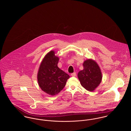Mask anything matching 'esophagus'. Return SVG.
Here are the masks:
<instances>
[{"label":"esophagus","mask_w":131,"mask_h":131,"mask_svg":"<svg viewBox=\"0 0 131 131\" xmlns=\"http://www.w3.org/2000/svg\"><path fill=\"white\" fill-rule=\"evenodd\" d=\"M71 76H72V77H75V75H76V73H72L71 74Z\"/></svg>","instance_id":"esophagus-1"}]
</instances>
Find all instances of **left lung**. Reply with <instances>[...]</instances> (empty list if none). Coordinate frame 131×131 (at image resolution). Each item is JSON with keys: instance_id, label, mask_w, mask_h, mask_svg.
<instances>
[{"instance_id": "1", "label": "left lung", "mask_w": 131, "mask_h": 131, "mask_svg": "<svg viewBox=\"0 0 131 131\" xmlns=\"http://www.w3.org/2000/svg\"><path fill=\"white\" fill-rule=\"evenodd\" d=\"M83 69L80 71L78 77L81 86L87 91L92 92L102 81V74L100 67L92 59H87L83 63Z\"/></svg>"}]
</instances>
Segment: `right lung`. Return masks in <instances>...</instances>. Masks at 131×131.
<instances>
[{
	"label": "right lung",
	"instance_id": "add662e5",
	"mask_svg": "<svg viewBox=\"0 0 131 131\" xmlns=\"http://www.w3.org/2000/svg\"><path fill=\"white\" fill-rule=\"evenodd\" d=\"M54 50L46 54L41 63L37 73V81L41 89L51 96L59 93L65 86L70 76L59 68V57Z\"/></svg>",
	"mask_w": 131,
	"mask_h": 131
}]
</instances>
